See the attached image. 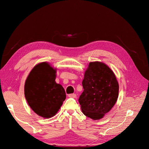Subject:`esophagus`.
Masks as SVG:
<instances>
[{
  "label": "esophagus",
  "mask_w": 149,
  "mask_h": 149,
  "mask_svg": "<svg viewBox=\"0 0 149 149\" xmlns=\"http://www.w3.org/2000/svg\"><path fill=\"white\" fill-rule=\"evenodd\" d=\"M68 97H73V98H76V94H70L69 95H68Z\"/></svg>",
  "instance_id": "obj_1"
}]
</instances>
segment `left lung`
I'll list each match as a JSON object with an SVG mask.
<instances>
[{"instance_id": "obj_1", "label": "left lung", "mask_w": 149, "mask_h": 149, "mask_svg": "<svg viewBox=\"0 0 149 149\" xmlns=\"http://www.w3.org/2000/svg\"><path fill=\"white\" fill-rule=\"evenodd\" d=\"M82 84L84 91L78 101L83 113L93 120L102 118L119 96V84L114 72L104 63L90 62Z\"/></svg>"}]
</instances>
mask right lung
Wrapping results in <instances>:
<instances>
[{"instance_id":"obj_1","label":"right lung","mask_w":149,"mask_h":149,"mask_svg":"<svg viewBox=\"0 0 149 149\" xmlns=\"http://www.w3.org/2000/svg\"><path fill=\"white\" fill-rule=\"evenodd\" d=\"M56 70L47 62L36 65L26 78L24 93L29 106L43 118H50L59 111L66 99L64 88L55 81Z\"/></svg>"}]
</instances>
